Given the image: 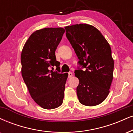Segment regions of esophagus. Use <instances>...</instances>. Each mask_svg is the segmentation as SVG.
<instances>
[{"instance_id": "34e87169", "label": "esophagus", "mask_w": 133, "mask_h": 133, "mask_svg": "<svg viewBox=\"0 0 133 133\" xmlns=\"http://www.w3.org/2000/svg\"><path fill=\"white\" fill-rule=\"evenodd\" d=\"M72 77V73L71 72H68V78H71Z\"/></svg>"}]
</instances>
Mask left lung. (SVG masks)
<instances>
[{"label":"left lung","mask_w":133,"mask_h":133,"mask_svg":"<svg viewBox=\"0 0 133 133\" xmlns=\"http://www.w3.org/2000/svg\"><path fill=\"white\" fill-rule=\"evenodd\" d=\"M65 35L79 61L75 76L79 80L77 95L79 102L95 106L106 99L113 77L114 61L108 41L98 29L88 24L65 27Z\"/></svg>","instance_id":"left-lung-1"}]
</instances>
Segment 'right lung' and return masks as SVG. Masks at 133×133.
Returning <instances> with one entry per match:
<instances>
[{"mask_svg":"<svg viewBox=\"0 0 133 133\" xmlns=\"http://www.w3.org/2000/svg\"><path fill=\"white\" fill-rule=\"evenodd\" d=\"M65 30L46 28L36 30L26 41L21 54L22 75L34 101L44 109L62 105L68 74L49 71L59 68L55 51Z\"/></svg>","mask_w":133,"mask_h":133,"instance_id":"1","label":"right lung"}]
</instances>
